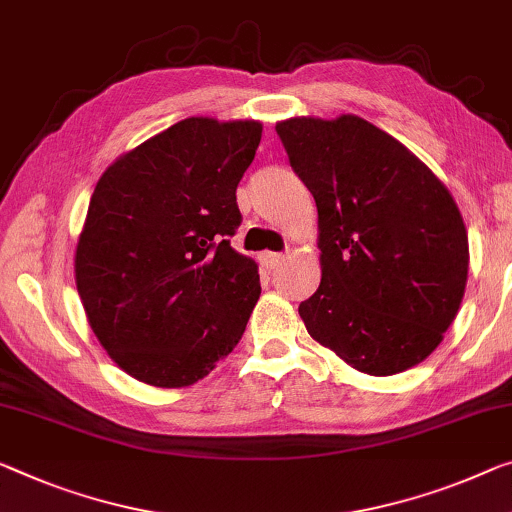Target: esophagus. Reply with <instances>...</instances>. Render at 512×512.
I'll list each match as a JSON object with an SVG mask.
<instances>
[{
  "instance_id": "34e87169",
  "label": "esophagus",
  "mask_w": 512,
  "mask_h": 512,
  "mask_svg": "<svg viewBox=\"0 0 512 512\" xmlns=\"http://www.w3.org/2000/svg\"><path fill=\"white\" fill-rule=\"evenodd\" d=\"M261 263L267 267V270H274V267H279L283 263V256L274 254V251H265V254H261Z\"/></svg>"
}]
</instances>
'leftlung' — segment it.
<instances>
[{
	"instance_id": "obj_1",
	"label": "left lung",
	"mask_w": 512,
	"mask_h": 512,
	"mask_svg": "<svg viewBox=\"0 0 512 512\" xmlns=\"http://www.w3.org/2000/svg\"><path fill=\"white\" fill-rule=\"evenodd\" d=\"M277 132L318 208L322 277L306 332L361 373L428 359L465 297L469 240L448 187L373 123L293 116Z\"/></svg>"
}]
</instances>
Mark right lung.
Wrapping results in <instances>:
<instances>
[{
  "instance_id": "1",
  "label": "right lung",
  "mask_w": 512,
  "mask_h": 512,
  "mask_svg": "<svg viewBox=\"0 0 512 512\" xmlns=\"http://www.w3.org/2000/svg\"><path fill=\"white\" fill-rule=\"evenodd\" d=\"M261 121L192 116L109 164L75 249L86 320L116 366L162 389L206 377L245 334L258 265L226 240Z\"/></svg>"
}]
</instances>
